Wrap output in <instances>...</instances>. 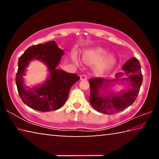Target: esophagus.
<instances>
[{"instance_id":"34e87169","label":"esophagus","mask_w":159,"mask_h":159,"mask_svg":"<svg viewBox=\"0 0 159 159\" xmlns=\"http://www.w3.org/2000/svg\"><path fill=\"white\" fill-rule=\"evenodd\" d=\"M80 80H87V76H85V75H81V76H80Z\"/></svg>"}]
</instances>
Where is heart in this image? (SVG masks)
I'll return each mask as SVG.
<instances>
[{"label":"heart","instance_id":"heart-1","mask_svg":"<svg viewBox=\"0 0 159 159\" xmlns=\"http://www.w3.org/2000/svg\"><path fill=\"white\" fill-rule=\"evenodd\" d=\"M83 60L87 64H97L95 71L97 74H104L111 71L114 68L116 60L113 54H108V52L101 48L88 50L83 55ZM74 60L76 61V57Z\"/></svg>","mask_w":159,"mask_h":159}]
</instances>
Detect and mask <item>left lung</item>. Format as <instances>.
Returning a JSON list of instances; mask_svg holds the SVG:
<instances>
[{
    "instance_id": "left-lung-1",
    "label": "left lung",
    "mask_w": 159,
    "mask_h": 159,
    "mask_svg": "<svg viewBox=\"0 0 159 159\" xmlns=\"http://www.w3.org/2000/svg\"><path fill=\"white\" fill-rule=\"evenodd\" d=\"M123 71L115 74L114 79H104L97 77L89 80L90 102L93 108L99 112L112 114L124 110L132 105L138 95L142 83L141 66L135 57L126 61ZM125 75L126 78L122 76ZM118 81H125L128 89L116 93L110 91V83L115 84Z\"/></svg>"
}]
</instances>
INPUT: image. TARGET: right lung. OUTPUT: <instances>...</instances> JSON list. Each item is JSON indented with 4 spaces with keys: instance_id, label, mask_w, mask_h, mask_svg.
I'll return each instance as SVG.
<instances>
[{
    "instance_id": "obj_1",
    "label": "right lung",
    "mask_w": 159,
    "mask_h": 159,
    "mask_svg": "<svg viewBox=\"0 0 159 159\" xmlns=\"http://www.w3.org/2000/svg\"><path fill=\"white\" fill-rule=\"evenodd\" d=\"M64 53L55 41H50L32 45L19 58L16 85L20 98L26 105L37 111H50L57 110L65 104L71 86L80 77L57 68ZM34 59L44 63L49 74L43 84L26 87L23 76L28 64Z\"/></svg>"
}]
</instances>
